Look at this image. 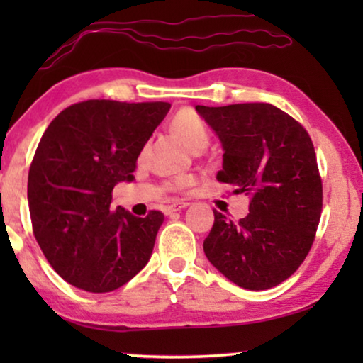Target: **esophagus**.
I'll use <instances>...</instances> for the list:
<instances>
[{
    "mask_svg": "<svg viewBox=\"0 0 363 363\" xmlns=\"http://www.w3.org/2000/svg\"><path fill=\"white\" fill-rule=\"evenodd\" d=\"M186 206H188L186 201H173L168 206H165V215H172V213L180 211V210H183V208H186Z\"/></svg>",
    "mask_w": 363,
    "mask_h": 363,
    "instance_id": "esophagus-1",
    "label": "esophagus"
}]
</instances>
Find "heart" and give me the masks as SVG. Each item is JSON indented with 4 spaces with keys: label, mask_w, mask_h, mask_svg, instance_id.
Masks as SVG:
<instances>
[{
    "label": "heart",
    "mask_w": 363,
    "mask_h": 363,
    "mask_svg": "<svg viewBox=\"0 0 363 363\" xmlns=\"http://www.w3.org/2000/svg\"><path fill=\"white\" fill-rule=\"evenodd\" d=\"M170 127L191 150L198 147H206L208 140H210V128H208L206 122L190 108L178 111L172 118ZM191 182L190 177H178L173 183L177 188H185L191 185Z\"/></svg>",
    "instance_id": "b5f03b06"
}]
</instances>
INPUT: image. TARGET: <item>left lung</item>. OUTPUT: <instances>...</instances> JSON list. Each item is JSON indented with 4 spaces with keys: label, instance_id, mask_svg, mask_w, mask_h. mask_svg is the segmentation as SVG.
Wrapping results in <instances>:
<instances>
[{
    "label": "left lung",
    "instance_id": "8db88e82",
    "mask_svg": "<svg viewBox=\"0 0 363 363\" xmlns=\"http://www.w3.org/2000/svg\"><path fill=\"white\" fill-rule=\"evenodd\" d=\"M195 108L221 142L216 178L251 196L238 223L213 211L203 250L236 286L271 289L302 264L319 226L322 182L309 133L271 104Z\"/></svg>",
    "mask_w": 363,
    "mask_h": 363
}]
</instances>
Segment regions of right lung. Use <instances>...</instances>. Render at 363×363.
I'll return each instance as SVG.
<instances>
[{"label": "right lung", "mask_w": 363, "mask_h": 363, "mask_svg": "<svg viewBox=\"0 0 363 363\" xmlns=\"http://www.w3.org/2000/svg\"><path fill=\"white\" fill-rule=\"evenodd\" d=\"M168 111L167 102L86 101L44 132L29 168V213L39 247L69 284L116 291L150 259L165 218L113 210L112 190L133 182L137 158Z\"/></svg>", "instance_id": "add662e5"}]
</instances>
